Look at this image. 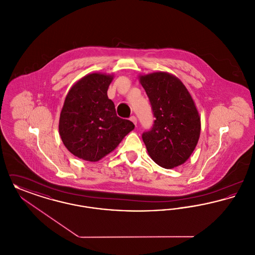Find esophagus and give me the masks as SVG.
Returning a JSON list of instances; mask_svg holds the SVG:
<instances>
[{
    "label": "esophagus",
    "mask_w": 255,
    "mask_h": 255,
    "mask_svg": "<svg viewBox=\"0 0 255 255\" xmlns=\"http://www.w3.org/2000/svg\"><path fill=\"white\" fill-rule=\"evenodd\" d=\"M130 121L133 122V124L136 126V123H137V121H136V118L134 117V116H132L131 118H130Z\"/></svg>",
    "instance_id": "1"
}]
</instances>
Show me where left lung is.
<instances>
[{
  "label": "left lung",
  "instance_id": "1",
  "mask_svg": "<svg viewBox=\"0 0 255 255\" xmlns=\"http://www.w3.org/2000/svg\"><path fill=\"white\" fill-rule=\"evenodd\" d=\"M156 118L142 139L151 158L163 168L184 163L194 151L201 133V118L182 81L164 72L139 76Z\"/></svg>",
  "mask_w": 255,
  "mask_h": 255
}]
</instances>
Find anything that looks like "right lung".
<instances>
[{"instance_id":"obj_1","label":"right lung","mask_w":255,"mask_h":255,"mask_svg":"<svg viewBox=\"0 0 255 255\" xmlns=\"http://www.w3.org/2000/svg\"><path fill=\"white\" fill-rule=\"evenodd\" d=\"M113 75L87 74L69 91L61 111L59 133L66 148L77 158L97 161L122 142L134 125L117 116L107 91Z\"/></svg>"}]
</instances>
